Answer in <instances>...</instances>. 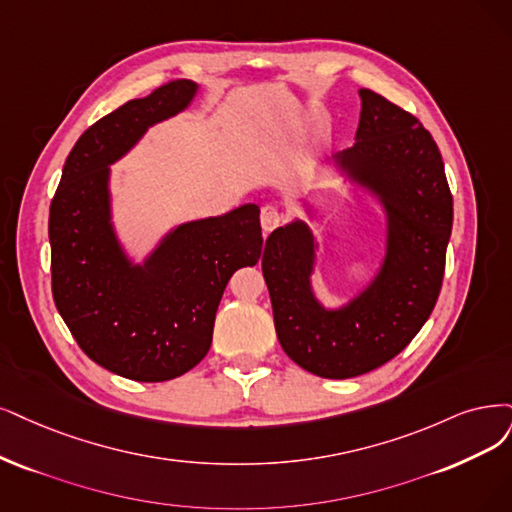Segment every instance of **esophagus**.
Returning a JSON list of instances; mask_svg holds the SVG:
<instances>
[{"label":"esophagus","mask_w":512,"mask_h":512,"mask_svg":"<svg viewBox=\"0 0 512 512\" xmlns=\"http://www.w3.org/2000/svg\"><path fill=\"white\" fill-rule=\"evenodd\" d=\"M280 219H282V215L274 204H266L261 208V227H263V232H266V234L280 225Z\"/></svg>","instance_id":"obj_1"}]
</instances>
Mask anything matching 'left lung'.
I'll use <instances>...</instances> for the list:
<instances>
[{
    "instance_id": "1",
    "label": "left lung",
    "mask_w": 512,
    "mask_h": 512,
    "mask_svg": "<svg viewBox=\"0 0 512 512\" xmlns=\"http://www.w3.org/2000/svg\"><path fill=\"white\" fill-rule=\"evenodd\" d=\"M354 145L327 168L373 198L384 215V251L373 276L339 306L314 289L320 240L308 221L291 219L268 236L261 257L278 342L301 369L348 380L388 363L428 320L441 291L453 200L441 151L405 109L361 88Z\"/></svg>"
}]
</instances>
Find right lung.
Listing matches in <instances>:
<instances>
[{"label": "right lung", "instance_id": "obj_1", "mask_svg": "<svg viewBox=\"0 0 512 512\" xmlns=\"http://www.w3.org/2000/svg\"><path fill=\"white\" fill-rule=\"evenodd\" d=\"M198 90L192 80L170 82L92 124L50 204L54 304L94 363L135 382L175 380L202 361L225 285L263 249L255 202L168 227L143 259L113 221L111 164L151 126L183 113Z\"/></svg>", "mask_w": 512, "mask_h": 512}]
</instances>
